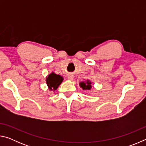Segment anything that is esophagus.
Returning a JSON list of instances; mask_svg holds the SVG:
<instances>
[{
	"mask_svg": "<svg viewBox=\"0 0 146 146\" xmlns=\"http://www.w3.org/2000/svg\"><path fill=\"white\" fill-rule=\"evenodd\" d=\"M74 76L72 75H68V79L69 80H73Z\"/></svg>",
	"mask_w": 146,
	"mask_h": 146,
	"instance_id": "34e87169",
	"label": "esophagus"
}]
</instances>
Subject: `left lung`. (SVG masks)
<instances>
[{
	"label": "left lung",
	"mask_w": 146,
	"mask_h": 146,
	"mask_svg": "<svg viewBox=\"0 0 146 146\" xmlns=\"http://www.w3.org/2000/svg\"><path fill=\"white\" fill-rule=\"evenodd\" d=\"M79 84L83 90H90L92 88V84L90 80H86L85 82H80Z\"/></svg>",
	"instance_id": "1"
}]
</instances>
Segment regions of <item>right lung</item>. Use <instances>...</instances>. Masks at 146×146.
Listing matches in <instances>:
<instances>
[{
  "label": "right lung",
  "mask_w": 146,
  "mask_h": 146,
  "mask_svg": "<svg viewBox=\"0 0 146 146\" xmlns=\"http://www.w3.org/2000/svg\"><path fill=\"white\" fill-rule=\"evenodd\" d=\"M64 78L60 75L52 72L49 74L48 77H46V84L50 91H55L58 88L60 84L62 82Z\"/></svg>",
  "instance_id": "1"
}]
</instances>
